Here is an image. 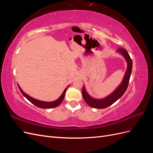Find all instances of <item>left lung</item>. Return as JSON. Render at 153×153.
Listing matches in <instances>:
<instances>
[{
  "mask_svg": "<svg viewBox=\"0 0 153 153\" xmlns=\"http://www.w3.org/2000/svg\"><path fill=\"white\" fill-rule=\"evenodd\" d=\"M117 52L121 53L124 57L128 63V68L121 84L117 88L116 90H115L112 94H110V96H107L106 98L103 100H96L91 98V97L87 94V92L84 89V87L83 86L82 91L83 98H84L85 102L92 108H105L106 107H108V106L112 105L115 102V101L121 98L127 89L129 84V78H130L131 76V73L132 71V60L130 56H129V53L125 49L123 48H120L117 50Z\"/></svg>",
  "mask_w": 153,
  "mask_h": 153,
  "instance_id": "obj_1",
  "label": "left lung"
}]
</instances>
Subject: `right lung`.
Here are the masks:
<instances>
[{
  "instance_id": "add662e5",
  "label": "right lung",
  "mask_w": 153,
  "mask_h": 153,
  "mask_svg": "<svg viewBox=\"0 0 153 153\" xmlns=\"http://www.w3.org/2000/svg\"><path fill=\"white\" fill-rule=\"evenodd\" d=\"M18 88H19L20 91H21V92L22 93V94L24 95L25 98L28 100L30 102H31L32 104H34L35 106H38L39 108H55L57 107V106H59L60 104L62 103V101L64 100V96H65L66 90L68 89V86L66 88L65 90L64 91L63 93L62 94V95L59 97V99H57V100H55L54 101H52V102H45V101H39L38 100H36L34 98H32L31 97H30L29 95L26 94L25 92L22 90L21 88L20 87V86L18 85Z\"/></svg>"
}]
</instances>
